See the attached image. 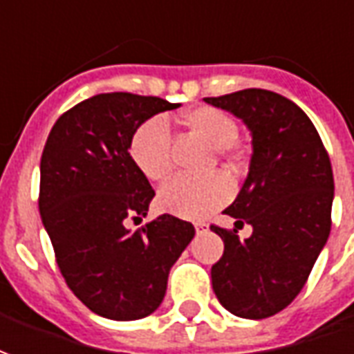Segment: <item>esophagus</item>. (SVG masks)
<instances>
[{
  "label": "esophagus",
  "mask_w": 354,
  "mask_h": 354,
  "mask_svg": "<svg viewBox=\"0 0 354 354\" xmlns=\"http://www.w3.org/2000/svg\"><path fill=\"white\" fill-rule=\"evenodd\" d=\"M194 229H196V233H204V231L208 229V225H206V223H202V221H198V223H194Z\"/></svg>",
  "instance_id": "34e87169"
}]
</instances>
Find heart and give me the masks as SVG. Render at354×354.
Wrapping results in <instances>:
<instances>
[{"instance_id":"obj_1","label":"heart","mask_w":354,"mask_h":354,"mask_svg":"<svg viewBox=\"0 0 354 354\" xmlns=\"http://www.w3.org/2000/svg\"><path fill=\"white\" fill-rule=\"evenodd\" d=\"M185 125L214 146L219 158L239 163L247 156V142L237 136L235 119L212 106L194 107L183 115ZM131 160L146 179L165 181L173 171L171 131L163 117H150L138 125L129 140ZM233 181L227 173L216 171L206 177H177L163 185L158 194L162 209L185 219H202L227 204L233 196Z\"/></svg>"}]
</instances>
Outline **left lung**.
Segmentation results:
<instances>
[{
	"label": "left lung",
	"mask_w": 354,
	"mask_h": 354,
	"mask_svg": "<svg viewBox=\"0 0 354 354\" xmlns=\"http://www.w3.org/2000/svg\"><path fill=\"white\" fill-rule=\"evenodd\" d=\"M241 117L252 133V156L243 189L223 214L252 225H209L223 239L212 266L221 306L248 320L270 318L301 293L330 237L333 171L316 127L301 107L270 90L247 88L204 98Z\"/></svg>",
	"instance_id": "8db88e82"
}]
</instances>
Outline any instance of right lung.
Listing matches in <instances>:
<instances>
[{
	"instance_id": "1",
	"label": "right lung",
	"mask_w": 354,
	"mask_h": 354,
	"mask_svg": "<svg viewBox=\"0 0 354 354\" xmlns=\"http://www.w3.org/2000/svg\"><path fill=\"white\" fill-rule=\"evenodd\" d=\"M175 107L156 96L98 94L65 111L44 146L38 208L55 262L80 303L109 320L152 314L194 237L192 223L169 214L127 227L156 196L129 140L146 119Z\"/></svg>"
}]
</instances>
